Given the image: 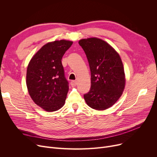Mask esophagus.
Listing matches in <instances>:
<instances>
[{"label": "esophagus", "mask_w": 157, "mask_h": 157, "mask_svg": "<svg viewBox=\"0 0 157 157\" xmlns=\"http://www.w3.org/2000/svg\"><path fill=\"white\" fill-rule=\"evenodd\" d=\"M76 84H77V82L76 81H72L71 82V86L72 87H74L76 86Z\"/></svg>", "instance_id": "1"}]
</instances>
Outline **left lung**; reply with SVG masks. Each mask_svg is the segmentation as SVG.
Instances as JSON below:
<instances>
[{
  "label": "left lung",
  "instance_id": "left-lung-1",
  "mask_svg": "<svg viewBox=\"0 0 157 157\" xmlns=\"http://www.w3.org/2000/svg\"><path fill=\"white\" fill-rule=\"evenodd\" d=\"M91 72V88L84 94L87 105L96 110L108 109L119 99L125 85L124 68L119 54L104 40L81 39Z\"/></svg>",
  "mask_w": 157,
  "mask_h": 157
}]
</instances>
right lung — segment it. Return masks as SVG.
<instances>
[{"label":"right lung","mask_w":157,"mask_h":157,"mask_svg":"<svg viewBox=\"0 0 157 157\" xmlns=\"http://www.w3.org/2000/svg\"><path fill=\"white\" fill-rule=\"evenodd\" d=\"M72 44L60 40L44 45L30 60L27 71L26 83L32 99L48 112L60 109L69 91L62 59Z\"/></svg>","instance_id":"right-lung-1"}]
</instances>
